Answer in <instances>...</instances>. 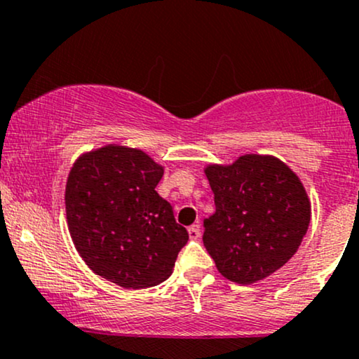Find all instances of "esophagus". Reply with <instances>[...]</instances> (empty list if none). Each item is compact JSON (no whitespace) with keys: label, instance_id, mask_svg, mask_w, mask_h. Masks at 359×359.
I'll list each match as a JSON object with an SVG mask.
<instances>
[{"label":"esophagus","instance_id":"34e87169","mask_svg":"<svg viewBox=\"0 0 359 359\" xmlns=\"http://www.w3.org/2000/svg\"><path fill=\"white\" fill-rule=\"evenodd\" d=\"M187 233H189V238H191V240H197V238L201 236L199 224H194V226H191V228L187 229Z\"/></svg>","mask_w":359,"mask_h":359}]
</instances>
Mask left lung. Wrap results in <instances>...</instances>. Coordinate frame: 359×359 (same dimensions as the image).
<instances>
[{
  "mask_svg": "<svg viewBox=\"0 0 359 359\" xmlns=\"http://www.w3.org/2000/svg\"><path fill=\"white\" fill-rule=\"evenodd\" d=\"M216 212L204 221V246L217 271L250 285L282 269L311 222V201L282 160L246 154L231 165L204 168Z\"/></svg>",
  "mask_w": 359,
  "mask_h": 359,
  "instance_id": "1",
  "label": "left lung"
}]
</instances>
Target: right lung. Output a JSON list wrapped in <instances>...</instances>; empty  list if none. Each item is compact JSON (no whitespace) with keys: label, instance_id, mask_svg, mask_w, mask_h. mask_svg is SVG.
<instances>
[{"label":"right lung","instance_id":"1","mask_svg":"<svg viewBox=\"0 0 359 359\" xmlns=\"http://www.w3.org/2000/svg\"><path fill=\"white\" fill-rule=\"evenodd\" d=\"M163 167L138 148L106 145L82 154L65 185V214L77 253L100 277L147 288L172 275L189 240L155 191Z\"/></svg>","mask_w":359,"mask_h":359}]
</instances>
